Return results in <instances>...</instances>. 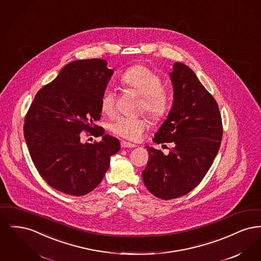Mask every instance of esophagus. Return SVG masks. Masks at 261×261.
<instances>
[{"instance_id": "obj_1", "label": "esophagus", "mask_w": 261, "mask_h": 261, "mask_svg": "<svg viewBox=\"0 0 261 261\" xmlns=\"http://www.w3.org/2000/svg\"><path fill=\"white\" fill-rule=\"evenodd\" d=\"M120 145H121V148H123V149H126V148L131 149V148H135V147H136V145L131 144V143H128V142H124V141L121 142Z\"/></svg>"}]
</instances>
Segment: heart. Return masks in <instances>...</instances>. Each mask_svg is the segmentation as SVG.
I'll list each match as a JSON object with an SVG mask.
<instances>
[{
	"mask_svg": "<svg viewBox=\"0 0 261 261\" xmlns=\"http://www.w3.org/2000/svg\"><path fill=\"white\" fill-rule=\"evenodd\" d=\"M121 84L126 89L132 90L142 97L140 112H145L154 121H161L169 112L170 97L166 89L162 87V77L149 67L137 64L129 67L120 78ZM100 111L112 116L116 111V93L111 88L103 90L100 100ZM148 128L145 118L118 116L109 124V129L116 136L125 140L137 142L142 139Z\"/></svg>",
	"mask_w": 261,
	"mask_h": 261,
	"instance_id": "heart-1",
	"label": "heart"
}]
</instances>
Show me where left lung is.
<instances>
[{"instance_id": "left-lung-1", "label": "left lung", "mask_w": 261, "mask_h": 261, "mask_svg": "<svg viewBox=\"0 0 261 261\" xmlns=\"http://www.w3.org/2000/svg\"><path fill=\"white\" fill-rule=\"evenodd\" d=\"M170 78L173 105L152 141L171 143L173 147L167 155L147 148L149 161L142 172L149 192L165 200L183 197L199 185L213 163L223 135L218 105L194 71L175 62Z\"/></svg>"}]
</instances>
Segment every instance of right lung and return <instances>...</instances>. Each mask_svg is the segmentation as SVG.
<instances>
[{
	"mask_svg": "<svg viewBox=\"0 0 261 261\" xmlns=\"http://www.w3.org/2000/svg\"><path fill=\"white\" fill-rule=\"evenodd\" d=\"M105 60L75 61L38 91L23 125L32 162L48 185L70 196H84L102 180L119 141L95 124L100 119L99 100L113 70ZM102 136L83 145L82 131Z\"/></svg>",
	"mask_w": 261,
	"mask_h": 261,
	"instance_id": "obj_1",
	"label": "right lung"
}]
</instances>
